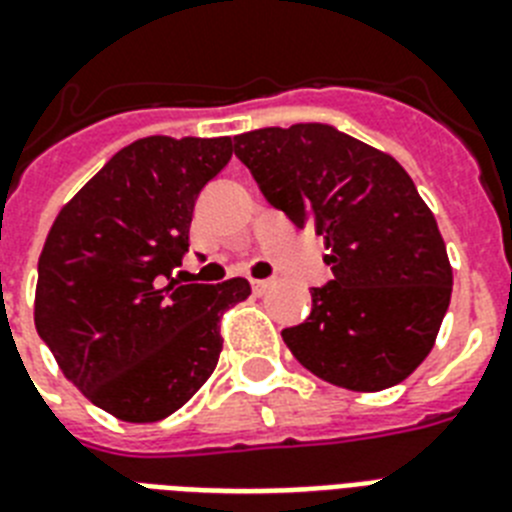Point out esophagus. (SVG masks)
Returning a JSON list of instances; mask_svg holds the SVG:
<instances>
[{
    "label": "esophagus",
    "instance_id": "esophagus-1",
    "mask_svg": "<svg viewBox=\"0 0 512 512\" xmlns=\"http://www.w3.org/2000/svg\"><path fill=\"white\" fill-rule=\"evenodd\" d=\"M252 289H255V294H265V291L273 289V281H252Z\"/></svg>",
    "mask_w": 512,
    "mask_h": 512
}]
</instances>
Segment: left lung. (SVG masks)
I'll return each mask as SVG.
<instances>
[{
    "mask_svg": "<svg viewBox=\"0 0 512 512\" xmlns=\"http://www.w3.org/2000/svg\"><path fill=\"white\" fill-rule=\"evenodd\" d=\"M265 200L325 239L333 281L281 330L320 380L356 393L393 388L427 359L453 291L437 221L393 156L330 124L234 137Z\"/></svg>",
    "mask_w": 512,
    "mask_h": 512,
    "instance_id": "1",
    "label": "left lung"
}]
</instances>
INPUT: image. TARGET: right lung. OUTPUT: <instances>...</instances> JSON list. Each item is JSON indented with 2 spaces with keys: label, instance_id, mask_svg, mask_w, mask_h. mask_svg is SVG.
Returning <instances> with one entry per match:
<instances>
[{
  "label": "right lung",
  "instance_id": "1",
  "mask_svg": "<svg viewBox=\"0 0 512 512\" xmlns=\"http://www.w3.org/2000/svg\"><path fill=\"white\" fill-rule=\"evenodd\" d=\"M231 153V137L135 140L51 223L38 257V336L64 377L122 422L182 409L216 369L223 312L252 294L244 278H171L197 195Z\"/></svg>",
  "mask_w": 512,
  "mask_h": 512
}]
</instances>
